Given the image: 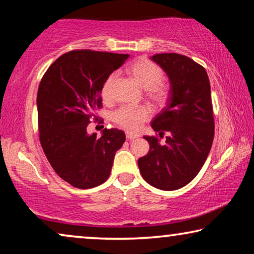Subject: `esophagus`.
I'll return each instance as SVG.
<instances>
[{
	"label": "esophagus",
	"instance_id": "34e87169",
	"mask_svg": "<svg viewBox=\"0 0 254 254\" xmlns=\"http://www.w3.org/2000/svg\"><path fill=\"white\" fill-rule=\"evenodd\" d=\"M126 137H127V140L131 141V140H134V138H137L138 135L135 134V133H127L126 134Z\"/></svg>",
	"mask_w": 254,
	"mask_h": 254
}]
</instances>
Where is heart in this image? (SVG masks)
Listing matches in <instances>:
<instances>
[{"label":"heart","instance_id":"heart-1","mask_svg":"<svg viewBox=\"0 0 254 254\" xmlns=\"http://www.w3.org/2000/svg\"><path fill=\"white\" fill-rule=\"evenodd\" d=\"M127 74L145 90V93L152 102L163 104L168 99L169 88L162 82L163 71L154 62L145 58H140L126 67ZM116 76L111 74L102 86V97L107 100L111 96V88ZM150 110L147 106H124L113 114V121L127 130H136L142 123L149 119Z\"/></svg>","mask_w":254,"mask_h":254}]
</instances>
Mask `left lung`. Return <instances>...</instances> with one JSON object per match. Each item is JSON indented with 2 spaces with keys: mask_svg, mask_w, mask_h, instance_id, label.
<instances>
[{
  "mask_svg": "<svg viewBox=\"0 0 254 254\" xmlns=\"http://www.w3.org/2000/svg\"><path fill=\"white\" fill-rule=\"evenodd\" d=\"M170 82L166 106L151 121L163 136H143L150 150L138 158L141 176L149 185L163 190L182 189L202 168L214 140V114L210 83L202 65L182 54L163 53L150 58Z\"/></svg>",
  "mask_w": 254,
  "mask_h": 254,
  "instance_id": "obj_1",
  "label": "left lung"
}]
</instances>
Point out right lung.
<instances>
[{
	"mask_svg": "<svg viewBox=\"0 0 254 254\" xmlns=\"http://www.w3.org/2000/svg\"><path fill=\"white\" fill-rule=\"evenodd\" d=\"M128 58L71 51L57 59L41 78L37 96L41 147L59 177L77 189L105 183L116 152L126 140L116 128H105L98 137L86 127L102 106L104 82Z\"/></svg>",
	"mask_w": 254,
	"mask_h": 254,
	"instance_id": "right-lung-1",
	"label": "right lung"
}]
</instances>
